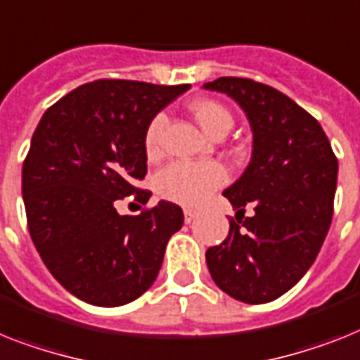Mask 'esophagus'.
Masks as SVG:
<instances>
[{"instance_id": "34e87169", "label": "esophagus", "mask_w": 360, "mask_h": 360, "mask_svg": "<svg viewBox=\"0 0 360 360\" xmlns=\"http://www.w3.org/2000/svg\"><path fill=\"white\" fill-rule=\"evenodd\" d=\"M195 216H198L195 210H192V208H185V223H192L195 219Z\"/></svg>"}]
</instances>
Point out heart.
<instances>
[{"mask_svg": "<svg viewBox=\"0 0 360 360\" xmlns=\"http://www.w3.org/2000/svg\"><path fill=\"white\" fill-rule=\"evenodd\" d=\"M190 113L210 137L225 135L232 128V115L225 105L216 101H194ZM166 126V115H155L148 124L144 134V148L148 155H157L161 148V137ZM226 170L216 161H175L157 172L153 186L155 192L166 201L195 207L203 203L214 190L225 185Z\"/></svg>", "mask_w": 360, "mask_h": 360, "instance_id": "1", "label": "heart"}]
</instances>
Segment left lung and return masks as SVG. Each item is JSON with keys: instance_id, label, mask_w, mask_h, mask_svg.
<instances>
[{"instance_id": "left-lung-1", "label": "left lung", "mask_w": 360, "mask_h": 360, "mask_svg": "<svg viewBox=\"0 0 360 360\" xmlns=\"http://www.w3.org/2000/svg\"><path fill=\"white\" fill-rule=\"evenodd\" d=\"M203 87L238 102L252 131L250 162L223 192L236 221L223 243L207 250L208 271L236 300H276L307 273L324 243L339 162L319 120L274 87L236 77Z\"/></svg>"}]
</instances>
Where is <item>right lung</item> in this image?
<instances>
[{"mask_svg": "<svg viewBox=\"0 0 360 360\" xmlns=\"http://www.w3.org/2000/svg\"><path fill=\"white\" fill-rule=\"evenodd\" d=\"M188 87L95 80L51 105L32 135L21 172L29 232L51 274L87 304L124 306L148 291L183 226L168 201L139 216L115 203L150 199L135 186L146 175L144 134Z\"/></svg>", "mask_w": 360, "mask_h": 360, "instance_id": "right-lung-1", "label": "right lung"}]
</instances>
